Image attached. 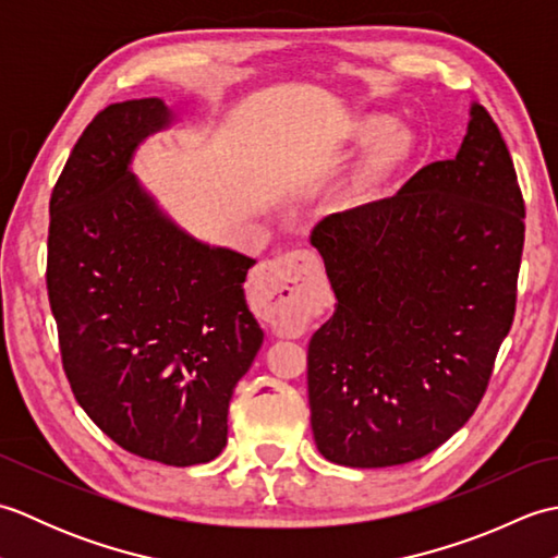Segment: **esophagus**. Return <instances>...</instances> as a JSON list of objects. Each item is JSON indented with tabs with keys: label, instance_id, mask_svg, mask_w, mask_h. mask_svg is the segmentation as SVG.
<instances>
[{
	"label": "esophagus",
	"instance_id": "obj_1",
	"mask_svg": "<svg viewBox=\"0 0 558 558\" xmlns=\"http://www.w3.org/2000/svg\"><path fill=\"white\" fill-rule=\"evenodd\" d=\"M322 280V264L304 248L272 258L260 268L258 282L270 302V324L280 336H302Z\"/></svg>",
	"mask_w": 558,
	"mask_h": 558
}]
</instances>
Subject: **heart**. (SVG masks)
Instances as JSON below:
<instances>
[{"instance_id":"b5f03b06","label":"heart","mask_w":558,"mask_h":558,"mask_svg":"<svg viewBox=\"0 0 558 558\" xmlns=\"http://www.w3.org/2000/svg\"><path fill=\"white\" fill-rule=\"evenodd\" d=\"M354 136L362 144H372L362 165L350 174V180L340 189V201L345 206H360L369 201L388 174L398 168L410 148V134L402 126L390 124L386 117L369 114L354 124Z\"/></svg>"}]
</instances>
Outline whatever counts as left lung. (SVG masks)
<instances>
[{"label":"left lung","mask_w":558,"mask_h":558,"mask_svg":"<svg viewBox=\"0 0 558 558\" xmlns=\"http://www.w3.org/2000/svg\"><path fill=\"white\" fill-rule=\"evenodd\" d=\"M453 160L312 232L336 312L306 352L318 453L390 468L448 441L489 386L511 330L525 201L482 105Z\"/></svg>","instance_id":"left-lung-1"}]
</instances>
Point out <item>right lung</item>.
Masks as SVG:
<instances>
[{
    "label": "right lung",
    "mask_w": 558,
    "mask_h": 558,
    "mask_svg": "<svg viewBox=\"0 0 558 558\" xmlns=\"http://www.w3.org/2000/svg\"><path fill=\"white\" fill-rule=\"evenodd\" d=\"M172 120L141 98L83 129L50 198L47 294L78 405L129 453L189 468L228 444L264 330L244 300L256 260L177 228L129 170Z\"/></svg>",
    "instance_id": "obj_1"
}]
</instances>
